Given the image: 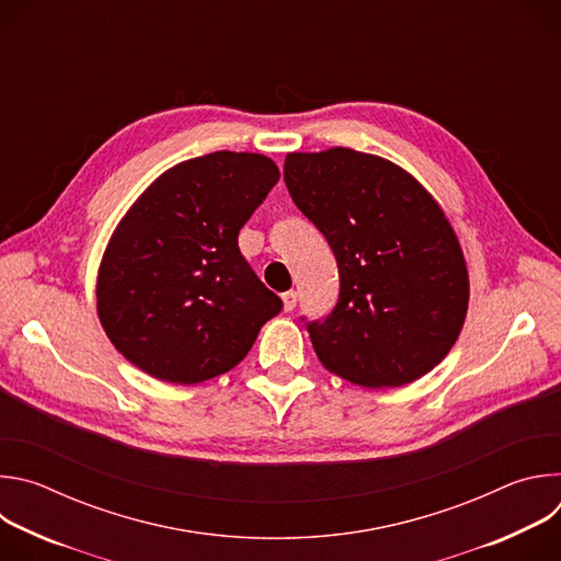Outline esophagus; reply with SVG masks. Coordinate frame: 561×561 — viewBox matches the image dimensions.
I'll list each match as a JSON object with an SVG mask.
<instances>
[{"label":"esophagus","mask_w":561,"mask_h":561,"mask_svg":"<svg viewBox=\"0 0 561 561\" xmlns=\"http://www.w3.org/2000/svg\"><path fill=\"white\" fill-rule=\"evenodd\" d=\"M282 301H284V310H293L297 306V293L295 290H286L282 293Z\"/></svg>","instance_id":"obj_1"}]
</instances>
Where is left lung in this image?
<instances>
[{"label":"left lung","mask_w":561,"mask_h":561,"mask_svg":"<svg viewBox=\"0 0 561 561\" xmlns=\"http://www.w3.org/2000/svg\"><path fill=\"white\" fill-rule=\"evenodd\" d=\"M284 182L340 268L333 312L306 324L319 362L366 388L433 370L468 310L463 253L439 204L388 159L342 146L288 152Z\"/></svg>","instance_id":"8db88e82"}]
</instances>
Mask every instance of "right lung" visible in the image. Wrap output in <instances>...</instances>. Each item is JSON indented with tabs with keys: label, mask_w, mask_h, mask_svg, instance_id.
Masks as SVG:
<instances>
[{
	"label": "right lung",
	"mask_w": 561,
	"mask_h": 561,
	"mask_svg": "<svg viewBox=\"0 0 561 561\" xmlns=\"http://www.w3.org/2000/svg\"><path fill=\"white\" fill-rule=\"evenodd\" d=\"M279 180L273 159L217 150L159 175L117 224L98 275L113 346L171 383H199L247 357L282 310L237 234Z\"/></svg>",
	"instance_id": "right-lung-1"
}]
</instances>
